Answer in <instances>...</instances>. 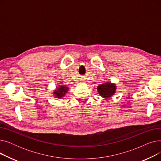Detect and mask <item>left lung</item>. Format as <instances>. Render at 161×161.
Wrapping results in <instances>:
<instances>
[{
  "mask_svg": "<svg viewBox=\"0 0 161 161\" xmlns=\"http://www.w3.org/2000/svg\"><path fill=\"white\" fill-rule=\"evenodd\" d=\"M97 89L101 97L104 98H108L114 95L117 88L115 84L107 81L99 85Z\"/></svg>",
  "mask_w": 161,
  "mask_h": 161,
  "instance_id": "obj_1",
  "label": "left lung"
}]
</instances>
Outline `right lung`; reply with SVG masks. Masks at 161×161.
Returning <instances> with one entry per match:
<instances>
[{"label": "right lung", "instance_id": "add662e5", "mask_svg": "<svg viewBox=\"0 0 161 161\" xmlns=\"http://www.w3.org/2000/svg\"><path fill=\"white\" fill-rule=\"evenodd\" d=\"M69 87L67 86H58L57 87V89H55L53 91V95L55 97V98H61L63 97L66 92L69 91Z\"/></svg>", "mask_w": 161, "mask_h": 161}]
</instances>
